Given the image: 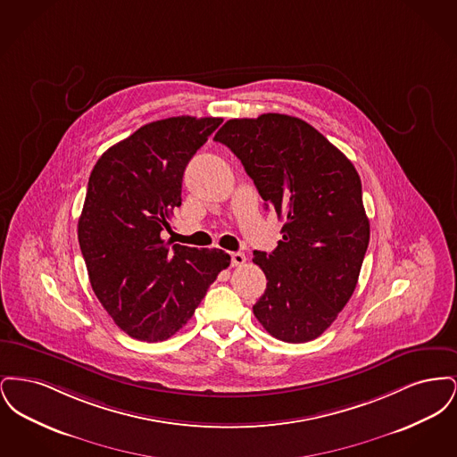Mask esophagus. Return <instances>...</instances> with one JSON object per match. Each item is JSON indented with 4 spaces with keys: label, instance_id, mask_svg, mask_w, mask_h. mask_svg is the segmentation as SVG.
<instances>
[{
    "label": "esophagus",
    "instance_id": "obj_1",
    "mask_svg": "<svg viewBox=\"0 0 457 457\" xmlns=\"http://www.w3.org/2000/svg\"><path fill=\"white\" fill-rule=\"evenodd\" d=\"M245 262H246L245 253H241V252H235V253H231V265H233V267H241Z\"/></svg>",
    "mask_w": 457,
    "mask_h": 457
}]
</instances>
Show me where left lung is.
Wrapping results in <instances>:
<instances>
[{
    "label": "left lung",
    "instance_id": "obj_1",
    "mask_svg": "<svg viewBox=\"0 0 457 457\" xmlns=\"http://www.w3.org/2000/svg\"><path fill=\"white\" fill-rule=\"evenodd\" d=\"M214 140L284 219L278 248L253 252L267 278L253 304L257 320L286 343L319 337L348 303L369 248L360 176L320 131L287 114L229 120Z\"/></svg>",
    "mask_w": 457,
    "mask_h": 457
}]
</instances>
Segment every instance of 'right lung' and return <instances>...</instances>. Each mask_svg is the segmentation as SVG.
Segmentation results:
<instances>
[{
	"label": "right lung",
	"mask_w": 457,
	"mask_h": 457,
	"mask_svg": "<svg viewBox=\"0 0 457 457\" xmlns=\"http://www.w3.org/2000/svg\"><path fill=\"white\" fill-rule=\"evenodd\" d=\"M220 118L174 116L109 147L88 178L79 243L90 286L114 324L157 343L185 326L231 257L162 238L183 171Z\"/></svg>",
	"instance_id": "right-lung-1"
}]
</instances>
